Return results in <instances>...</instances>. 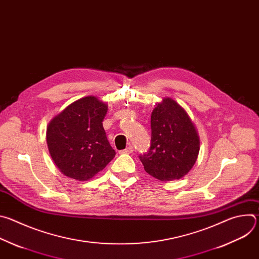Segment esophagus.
Returning <instances> with one entry per match:
<instances>
[{
    "instance_id": "34e87169",
    "label": "esophagus",
    "mask_w": 259,
    "mask_h": 259,
    "mask_svg": "<svg viewBox=\"0 0 259 259\" xmlns=\"http://www.w3.org/2000/svg\"><path fill=\"white\" fill-rule=\"evenodd\" d=\"M133 147L132 146H128V147H126L125 150H123V151H121L120 152V154H131V153H133Z\"/></svg>"
}]
</instances>
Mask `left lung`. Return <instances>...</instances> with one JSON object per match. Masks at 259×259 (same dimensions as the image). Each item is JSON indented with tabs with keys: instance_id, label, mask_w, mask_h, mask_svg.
Masks as SVG:
<instances>
[{
	"instance_id": "obj_1",
	"label": "left lung",
	"mask_w": 259,
	"mask_h": 259,
	"mask_svg": "<svg viewBox=\"0 0 259 259\" xmlns=\"http://www.w3.org/2000/svg\"><path fill=\"white\" fill-rule=\"evenodd\" d=\"M151 127L150 151L139 156L145 172L160 181L187 175L198 159L200 137L186 109L171 97L163 98L153 109Z\"/></svg>"
}]
</instances>
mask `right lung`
<instances>
[{"label": "right lung", "instance_id": "obj_1", "mask_svg": "<svg viewBox=\"0 0 259 259\" xmlns=\"http://www.w3.org/2000/svg\"><path fill=\"white\" fill-rule=\"evenodd\" d=\"M106 113L107 104L90 95L67 105L48 124V150L64 176L87 181L114 159L102 126Z\"/></svg>", "mask_w": 259, "mask_h": 259}]
</instances>
